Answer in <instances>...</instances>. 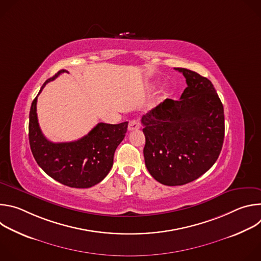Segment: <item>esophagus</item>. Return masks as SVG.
<instances>
[{
    "label": "esophagus",
    "mask_w": 261,
    "mask_h": 261,
    "mask_svg": "<svg viewBox=\"0 0 261 261\" xmlns=\"http://www.w3.org/2000/svg\"><path fill=\"white\" fill-rule=\"evenodd\" d=\"M140 128V124L137 120H132L129 122L128 125V130L129 131H133V130H138Z\"/></svg>",
    "instance_id": "1"
}]
</instances>
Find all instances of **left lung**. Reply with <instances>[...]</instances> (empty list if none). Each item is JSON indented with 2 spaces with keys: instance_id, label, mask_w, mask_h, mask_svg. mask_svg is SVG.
Wrapping results in <instances>:
<instances>
[{
  "instance_id": "left-lung-1",
  "label": "left lung",
  "mask_w": 261,
  "mask_h": 261,
  "mask_svg": "<svg viewBox=\"0 0 261 261\" xmlns=\"http://www.w3.org/2000/svg\"><path fill=\"white\" fill-rule=\"evenodd\" d=\"M179 100L165 99L141 119L143 156L151 175L166 186L188 184L217 161L224 140V109L213 84L185 68Z\"/></svg>"
}]
</instances>
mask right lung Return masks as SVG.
Masks as SVG:
<instances>
[{"instance_id":"right-lung-1","label":"right lung","mask_w":261,"mask_h":261,"mask_svg":"<svg viewBox=\"0 0 261 261\" xmlns=\"http://www.w3.org/2000/svg\"><path fill=\"white\" fill-rule=\"evenodd\" d=\"M64 72L69 73L60 70L43 84L39 94L47 83ZM37 97L32 102L29 117V141L36 162L50 177L71 188H90L100 182L113 167L115 152L125 137L128 122L117 125L99 123L79 140L55 143L39 127Z\"/></svg>"}]
</instances>
